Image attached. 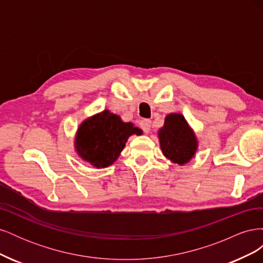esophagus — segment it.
Returning a JSON list of instances; mask_svg holds the SVG:
<instances>
[{
  "label": "esophagus",
  "instance_id": "34e87169",
  "mask_svg": "<svg viewBox=\"0 0 263 263\" xmlns=\"http://www.w3.org/2000/svg\"><path fill=\"white\" fill-rule=\"evenodd\" d=\"M150 126H151V121H149V119H142V121L140 122L141 129L144 130L145 133L150 132Z\"/></svg>",
  "mask_w": 263,
  "mask_h": 263
}]
</instances>
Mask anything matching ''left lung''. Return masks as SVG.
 Instances as JSON below:
<instances>
[{"label": "left lung", "mask_w": 263, "mask_h": 263, "mask_svg": "<svg viewBox=\"0 0 263 263\" xmlns=\"http://www.w3.org/2000/svg\"><path fill=\"white\" fill-rule=\"evenodd\" d=\"M158 137L162 154L173 163H187L197 150L195 134L181 114L166 115L163 127L158 132Z\"/></svg>", "instance_id": "8db88e82"}]
</instances>
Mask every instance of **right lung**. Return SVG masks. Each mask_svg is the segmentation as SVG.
Segmentation results:
<instances>
[{"mask_svg": "<svg viewBox=\"0 0 263 263\" xmlns=\"http://www.w3.org/2000/svg\"><path fill=\"white\" fill-rule=\"evenodd\" d=\"M140 135L141 129L132 123H124L121 117L105 109L79 126L76 135V150L83 160L95 168L113 164L132 135Z\"/></svg>", "mask_w": 263, "mask_h": 263, "instance_id": "1", "label": "right lung"}]
</instances>
